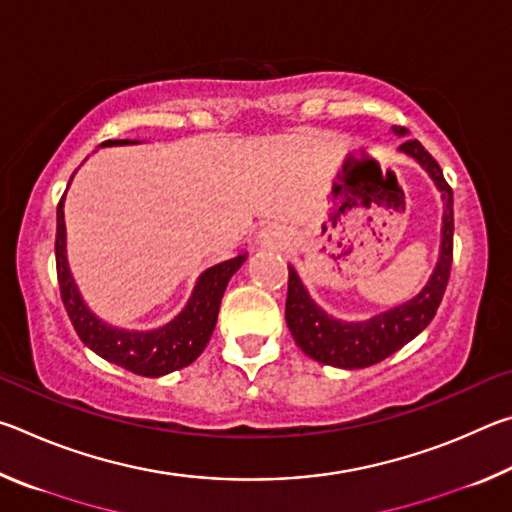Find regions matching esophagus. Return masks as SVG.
Masks as SVG:
<instances>
[{
  "label": "esophagus",
  "instance_id": "1",
  "mask_svg": "<svg viewBox=\"0 0 512 512\" xmlns=\"http://www.w3.org/2000/svg\"><path fill=\"white\" fill-rule=\"evenodd\" d=\"M259 244L264 248L282 250L289 246V235L280 228V225H266V228H262V232H259Z\"/></svg>",
  "mask_w": 512,
  "mask_h": 512
}]
</instances>
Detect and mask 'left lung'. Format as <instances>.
<instances>
[{
    "label": "left lung",
    "instance_id": "8db88e82",
    "mask_svg": "<svg viewBox=\"0 0 512 512\" xmlns=\"http://www.w3.org/2000/svg\"><path fill=\"white\" fill-rule=\"evenodd\" d=\"M397 137H406V128H391ZM406 158L420 164L431 178L433 187L440 192L443 201V223H440V248L438 262L433 266L429 280L411 300L363 320H343L318 305L300 280L296 268L289 264V293H287V318L289 332L298 348L325 366L359 370L375 366V363L391 357L393 352L413 341L433 316H436L440 300L447 289L449 271H452V239H454V198L452 189L445 183L438 162L424 151L418 140H406L400 149Z\"/></svg>",
    "mask_w": 512,
    "mask_h": 512
}]
</instances>
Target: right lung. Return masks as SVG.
Masks as SVG:
<instances>
[{"mask_svg":"<svg viewBox=\"0 0 512 512\" xmlns=\"http://www.w3.org/2000/svg\"><path fill=\"white\" fill-rule=\"evenodd\" d=\"M142 144L140 140H108L103 142V149L108 146H128ZM76 176V171H74ZM74 176L69 178L72 185ZM67 185V189H69ZM67 196V192H65ZM65 196L58 205V225H56V268L60 296H63L67 316L79 334V339L88 348L99 354L115 366L135 372L142 377H162L173 370H180L201 357L205 345L210 343V336L219 318L221 298L228 287L230 277L235 275L248 259L246 250H241L235 257L225 262L214 264L198 275L192 289V296L185 302V307L176 316L160 327L151 329H128L117 327L99 318L90 309L88 302L81 296L79 284H76L72 268L67 259V228H65Z\"/></svg>","mask_w":512,"mask_h":512,"instance_id":"obj_1","label":"right lung"}]
</instances>
